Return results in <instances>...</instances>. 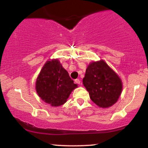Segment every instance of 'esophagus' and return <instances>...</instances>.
I'll use <instances>...</instances> for the list:
<instances>
[{
	"label": "esophagus",
	"mask_w": 148,
	"mask_h": 148,
	"mask_svg": "<svg viewBox=\"0 0 148 148\" xmlns=\"http://www.w3.org/2000/svg\"><path fill=\"white\" fill-rule=\"evenodd\" d=\"M75 83H76V84H79V85H81V81H80V80H79V79H75Z\"/></svg>",
	"instance_id": "obj_1"
}]
</instances>
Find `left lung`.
I'll list each match as a JSON object with an SVG mask.
<instances>
[{"label":"left lung","mask_w":148,"mask_h":148,"mask_svg":"<svg viewBox=\"0 0 148 148\" xmlns=\"http://www.w3.org/2000/svg\"><path fill=\"white\" fill-rule=\"evenodd\" d=\"M83 84L92 101L103 108L115 104L123 90V82L120 76L103 60L88 64Z\"/></svg>","instance_id":"obj_1"}]
</instances>
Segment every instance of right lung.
Masks as SVG:
<instances>
[{"label": "right lung", "mask_w": 148, "mask_h": 148, "mask_svg": "<svg viewBox=\"0 0 148 148\" xmlns=\"http://www.w3.org/2000/svg\"><path fill=\"white\" fill-rule=\"evenodd\" d=\"M77 84L69 77L58 59L45 62L35 83V90L41 99L51 106L57 107L67 101Z\"/></svg>", "instance_id": "obj_1"}]
</instances>
